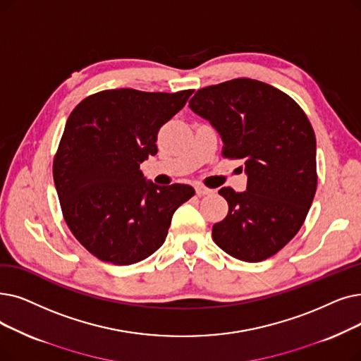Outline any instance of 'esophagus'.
Returning <instances> with one entry per match:
<instances>
[{
  "instance_id": "esophagus-1",
  "label": "esophagus",
  "mask_w": 361,
  "mask_h": 361,
  "mask_svg": "<svg viewBox=\"0 0 361 361\" xmlns=\"http://www.w3.org/2000/svg\"><path fill=\"white\" fill-rule=\"evenodd\" d=\"M196 193H197V196H205V195H211V193H214V190H211V189H208V187H205V185H196Z\"/></svg>"
}]
</instances>
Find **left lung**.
Masks as SVG:
<instances>
[{"label": "left lung", "instance_id": "left-lung-1", "mask_svg": "<svg viewBox=\"0 0 361 361\" xmlns=\"http://www.w3.org/2000/svg\"><path fill=\"white\" fill-rule=\"evenodd\" d=\"M189 106L221 135L223 156L243 161L247 176L246 192H218L228 214L214 224V242L240 261L273 257L300 231L317 189L307 115L283 91L249 78L200 88Z\"/></svg>", "mask_w": 361, "mask_h": 361}]
</instances>
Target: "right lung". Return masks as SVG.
Segmentation results:
<instances>
[{
    "instance_id": "obj_1",
    "label": "right lung",
    "mask_w": 361,
    "mask_h": 361,
    "mask_svg": "<svg viewBox=\"0 0 361 361\" xmlns=\"http://www.w3.org/2000/svg\"><path fill=\"white\" fill-rule=\"evenodd\" d=\"M193 94L104 90L68 118L53 162L65 221L90 254L130 265L150 257L171 218L195 195L187 184L146 181L140 164L158 153V133Z\"/></svg>"
}]
</instances>
